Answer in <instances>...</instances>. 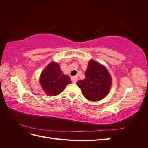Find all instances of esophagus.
Returning a JSON list of instances; mask_svg holds the SVG:
<instances>
[{
	"instance_id": "obj_1",
	"label": "esophagus",
	"mask_w": 148,
	"mask_h": 148,
	"mask_svg": "<svg viewBox=\"0 0 148 148\" xmlns=\"http://www.w3.org/2000/svg\"><path fill=\"white\" fill-rule=\"evenodd\" d=\"M71 82H72L73 83H76L78 80V77H72L71 78Z\"/></svg>"
}]
</instances>
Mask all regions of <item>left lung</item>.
<instances>
[{
    "label": "left lung",
    "instance_id": "8db88e82",
    "mask_svg": "<svg viewBox=\"0 0 148 148\" xmlns=\"http://www.w3.org/2000/svg\"><path fill=\"white\" fill-rule=\"evenodd\" d=\"M83 96L91 101L102 99L109 93L112 79L105 67L96 61L91 60L85 71V78L77 83Z\"/></svg>",
    "mask_w": 148,
    "mask_h": 148
}]
</instances>
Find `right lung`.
Wrapping results in <instances>:
<instances>
[{"mask_svg": "<svg viewBox=\"0 0 148 148\" xmlns=\"http://www.w3.org/2000/svg\"><path fill=\"white\" fill-rule=\"evenodd\" d=\"M71 82L69 76L63 74L59 64L54 62L46 67L40 77L41 86L49 96L58 95Z\"/></svg>", "mask_w": 148, "mask_h": 148, "instance_id": "right-lung-1", "label": "right lung"}]
</instances>
